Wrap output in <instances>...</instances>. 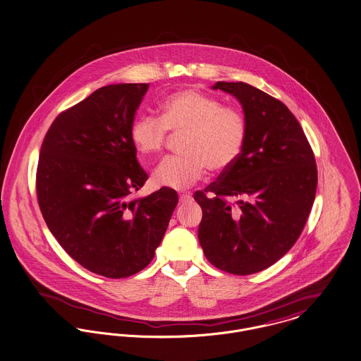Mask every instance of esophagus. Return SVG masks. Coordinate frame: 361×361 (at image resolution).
<instances>
[{
    "instance_id": "1",
    "label": "esophagus",
    "mask_w": 361,
    "mask_h": 361,
    "mask_svg": "<svg viewBox=\"0 0 361 361\" xmlns=\"http://www.w3.org/2000/svg\"><path fill=\"white\" fill-rule=\"evenodd\" d=\"M192 194H188V192H183V194H180L179 195V201L182 202V204H186V202H190L192 201Z\"/></svg>"
}]
</instances>
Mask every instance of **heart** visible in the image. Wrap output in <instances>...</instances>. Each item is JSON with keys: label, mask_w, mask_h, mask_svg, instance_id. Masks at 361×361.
I'll list each match as a JSON object with an SVG mask.
<instances>
[{"label": "heart", "mask_w": 361, "mask_h": 361, "mask_svg": "<svg viewBox=\"0 0 361 361\" xmlns=\"http://www.w3.org/2000/svg\"><path fill=\"white\" fill-rule=\"evenodd\" d=\"M169 130L183 134L180 152L185 154L161 161L153 172V182L175 190L192 186L207 169L221 172L231 167L246 141V121L240 111L194 89L167 97L161 104V119L138 116L131 124L130 138L140 154L154 156L163 150Z\"/></svg>", "instance_id": "heart-1"}]
</instances>
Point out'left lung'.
<instances>
[{"label": "left lung", "mask_w": 361, "mask_h": 361, "mask_svg": "<svg viewBox=\"0 0 361 361\" xmlns=\"http://www.w3.org/2000/svg\"><path fill=\"white\" fill-rule=\"evenodd\" d=\"M212 89L240 101L246 141L231 167L194 192L202 209L198 240L211 264L250 275L276 263L298 240L312 209L317 169L283 102L243 82H216Z\"/></svg>", "instance_id": "left-lung-1"}]
</instances>
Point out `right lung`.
<instances>
[{
  "mask_svg": "<svg viewBox=\"0 0 361 361\" xmlns=\"http://www.w3.org/2000/svg\"><path fill=\"white\" fill-rule=\"evenodd\" d=\"M147 83L104 86L60 114L41 146L38 204L50 233L86 269L131 276L149 264L178 204L173 189L142 198L147 173L130 128Z\"/></svg>",
  "mask_w": 361,
  "mask_h": 361,
  "instance_id": "1",
  "label": "right lung"
}]
</instances>
